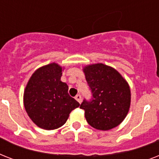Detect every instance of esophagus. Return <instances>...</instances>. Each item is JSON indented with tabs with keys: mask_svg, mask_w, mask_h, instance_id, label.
<instances>
[{
	"mask_svg": "<svg viewBox=\"0 0 159 159\" xmlns=\"http://www.w3.org/2000/svg\"><path fill=\"white\" fill-rule=\"evenodd\" d=\"M75 99L77 100V102H79V103H81L82 102V97H81V95H77L76 97H75Z\"/></svg>",
	"mask_w": 159,
	"mask_h": 159,
	"instance_id": "obj_1",
	"label": "esophagus"
}]
</instances>
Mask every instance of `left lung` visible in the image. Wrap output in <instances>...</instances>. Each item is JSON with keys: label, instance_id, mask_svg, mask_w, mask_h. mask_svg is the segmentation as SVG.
<instances>
[{"label": "left lung", "instance_id": "left-lung-1", "mask_svg": "<svg viewBox=\"0 0 159 159\" xmlns=\"http://www.w3.org/2000/svg\"><path fill=\"white\" fill-rule=\"evenodd\" d=\"M83 72L92 92L91 102L83 101L87 123L99 130L118 126L127 116L131 102L130 88L122 75L103 63L85 66Z\"/></svg>", "mask_w": 159, "mask_h": 159}]
</instances>
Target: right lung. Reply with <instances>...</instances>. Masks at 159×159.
Segmentation results:
<instances>
[{
    "label": "right lung",
    "instance_id": "right-lung-1",
    "mask_svg": "<svg viewBox=\"0 0 159 159\" xmlns=\"http://www.w3.org/2000/svg\"><path fill=\"white\" fill-rule=\"evenodd\" d=\"M64 67L56 62L35 70L24 91V106L36 125L46 130L62 126L72 110L80 106L61 81Z\"/></svg>",
    "mask_w": 159,
    "mask_h": 159
}]
</instances>
